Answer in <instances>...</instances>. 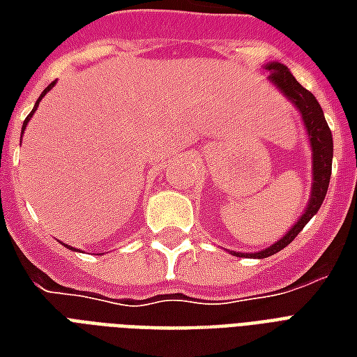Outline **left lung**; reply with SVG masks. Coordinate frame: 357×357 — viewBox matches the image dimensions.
I'll list each match as a JSON object with an SVG mask.
<instances>
[{"label":"left lung","mask_w":357,"mask_h":357,"mask_svg":"<svg viewBox=\"0 0 357 357\" xmlns=\"http://www.w3.org/2000/svg\"><path fill=\"white\" fill-rule=\"evenodd\" d=\"M264 68L269 70L268 80L298 109L300 116H302L307 141H310V149H312V191H310V201H307L302 216L296 220V224L292 225L281 239L275 241L271 247L264 248L260 252H248L247 255V252L229 250L233 256H241V258L243 256L268 258V256L277 255L279 250H283L287 245H291L294 237L304 229V225L317 214V210L321 208L327 189H329L331 166H333V133H331L329 124L325 120V114H323L317 99L306 88H302L291 74V70L281 63L273 61V63H268Z\"/></svg>","instance_id":"obj_1"}]
</instances>
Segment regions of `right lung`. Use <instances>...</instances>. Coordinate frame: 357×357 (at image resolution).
I'll return each mask as SVG.
<instances>
[{
	"label": "right lung",
	"instance_id": "add662e5",
	"mask_svg": "<svg viewBox=\"0 0 357 357\" xmlns=\"http://www.w3.org/2000/svg\"><path fill=\"white\" fill-rule=\"evenodd\" d=\"M55 84H57V82H51L50 86H47V88L43 89L42 95H40V97H38V101H36V105H34V109H32V112H30V114H28V116H26V120H24V122H22V133H24V130H26V126H28V122H30V118L34 116V112H36V109H38V105H40V101H42L43 97H45V93H47V91H51V88H53V86H55ZM65 247H66V248H70V250H76V248L68 247V245H65Z\"/></svg>",
	"mask_w": 357,
	"mask_h": 357
}]
</instances>
